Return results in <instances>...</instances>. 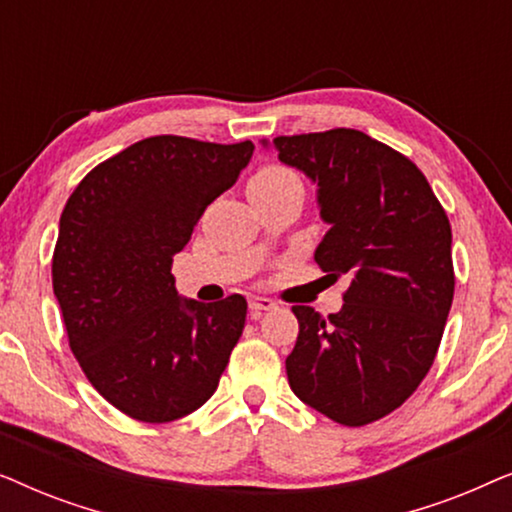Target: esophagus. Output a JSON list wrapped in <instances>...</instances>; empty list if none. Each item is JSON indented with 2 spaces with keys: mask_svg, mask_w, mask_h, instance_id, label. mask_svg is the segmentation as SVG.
Masks as SVG:
<instances>
[{
  "mask_svg": "<svg viewBox=\"0 0 512 512\" xmlns=\"http://www.w3.org/2000/svg\"><path fill=\"white\" fill-rule=\"evenodd\" d=\"M275 307H277L275 300H270L265 296H251L249 298V310H251V314H254V317H261L263 312L275 310Z\"/></svg>",
  "mask_w": 512,
  "mask_h": 512,
  "instance_id": "esophagus-1",
  "label": "esophagus"
}]
</instances>
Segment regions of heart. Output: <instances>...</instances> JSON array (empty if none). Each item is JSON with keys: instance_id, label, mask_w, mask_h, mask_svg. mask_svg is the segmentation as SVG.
Here are the masks:
<instances>
[{"instance_id": "1", "label": "heart", "mask_w": 512, "mask_h": 512, "mask_svg": "<svg viewBox=\"0 0 512 512\" xmlns=\"http://www.w3.org/2000/svg\"><path fill=\"white\" fill-rule=\"evenodd\" d=\"M286 181H298V177L282 165H263L261 170L251 174L247 188L249 191H256V188H272V186L286 184Z\"/></svg>"}]
</instances>
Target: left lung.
<instances>
[{
    "label": "left lung",
    "mask_w": 512,
    "mask_h": 512,
    "mask_svg": "<svg viewBox=\"0 0 512 512\" xmlns=\"http://www.w3.org/2000/svg\"><path fill=\"white\" fill-rule=\"evenodd\" d=\"M317 184L331 230L314 261L345 277L342 310L293 305L286 375L300 401L342 426L377 422L433 366L454 298L452 228L422 170L352 128L263 142Z\"/></svg>",
    "instance_id": "obj_1"
}]
</instances>
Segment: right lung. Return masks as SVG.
<instances>
[{
  "label": "right lung",
  "mask_w": 512,
  "mask_h": 512,
  "mask_svg": "<svg viewBox=\"0 0 512 512\" xmlns=\"http://www.w3.org/2000/svg\"><path fill=\"white\" fill-rule=\"evenodd\" d=\"M254 144L146 137L93 167L69 195L53 293L88 382L137 422L191 415L219 387L247 300H181L172 258L207 205L235 184Z\"/></svg>",
  "instance_id": "obj_1"
}]
</instances>
